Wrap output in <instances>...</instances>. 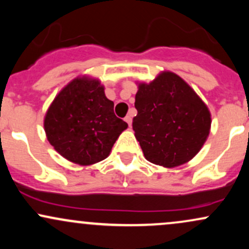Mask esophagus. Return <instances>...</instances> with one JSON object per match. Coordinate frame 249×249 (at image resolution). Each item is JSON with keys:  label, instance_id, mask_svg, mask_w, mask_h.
<instances>
[{"label": "esophagus", "instance_id": "esophagus-1", "mask_svg": "<svg viewBox=\"0 0 249 249\" xmlns=\"http://www.w3.org/2000/svg\"><path fill=\"white\" fill-rule=\"evenodd\" d=\"M124 121L127 123L128 126H131V124H132V118H131V116H126V117H125Z\"/></svg>", "mask_w": 249, "mask_h": 249}]
</instances>
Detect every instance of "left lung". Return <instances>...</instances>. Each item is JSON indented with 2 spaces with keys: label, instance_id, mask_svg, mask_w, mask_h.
<instances>
[{
  "label": "left lung",
  "instance_id": "obj_1",
  "mask_svg": "<svg viewBox=\"0 0 249 249\" xmlns=\"http://www.w3.org/2000/svg\"><path fill=\"white\" fill-rule=\"evenodd\" d=\"M134 137L152 164L172 168L198 154L211 131V112L198 93L172 71L137 82Z\"/></svg>",
  "mask_w": 249,
  "mask_h": 249
}]
</instances>
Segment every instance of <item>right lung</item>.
<instances>
[{
    "label": "right lung",
    "mask_w": 249,
    "mask_h": 249,
    "mask_svg": "<svg viewBox=\"0 0 249 249\" xmlns=\"http://www.w3.org/2000/svg\"><path fill=\"white\" fill-rule=\"evenodd\" d=\"M48 141L63 158L90 166L107 158L127 124L113 112L95 77L73 78L57 93L44 116Z\"/></svg>",
    "instance_id": "right-lung-1"
}]
</instances>
